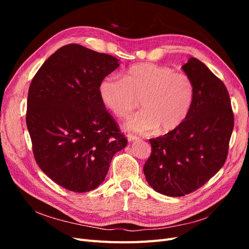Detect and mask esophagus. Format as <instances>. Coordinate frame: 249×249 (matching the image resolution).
Masks as SVG:
<instances>
[{
  "label": "esophagus",
  "mask_w": 249,
  "mask_h": 249,
  "mask_svg": "<svg viewBox=\"0 0 249 249\" xmlns=\"http://www.w3.org/2000/svg\"><path fill=\"white\" fill-rule=\"evenodd\" d=\"M126 138H127V140H129L130 142L138 139V137L136 136V135H133V134H127V135H126Z\"/></svg>",
  "instance_id": "34e87169"
}]
</instances>
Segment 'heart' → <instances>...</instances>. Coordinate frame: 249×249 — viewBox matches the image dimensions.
<instances>
[{
	"instance_id": "obj_1",
	"label": "heart",
	"mask_w": 249,
	"mask_h": 249,
	"mask_svg": "<svg viewBox=\"0 0 249 249\" xmlns=\"http://www.w3.org/2000/svg\"><path fill=\"white\" fill-rule=\"evenodd\" d=\"M103 104L118 118H124L138 107L125 129L147 133L159 127L162 133L178 129L189 115L195 97L192 79L167 66L141 63L131 66L124 78L105 77L99 86Z\"/></svg>"
}]
</instances>
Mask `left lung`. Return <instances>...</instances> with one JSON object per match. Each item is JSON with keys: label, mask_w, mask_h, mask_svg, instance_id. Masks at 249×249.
Wrapping results in <instances>:
<instances>
[{"label": "left lung", "mask_w": 249, "mask_h": 249, "mask_svg": "<svg viewBox=\"0 0 249 249\" xmlns=\"http://www.w3.org/2000/svg\"><path fill=\"white\" fill-rule=\"evenodd\" d=\"M182 69L195 86L189 115L178 129L149 139L143 166L147 183L167 196H184L205 185L223 166L233 129V112L223 82L196 58Z\"/></svg>", "instance_id": "1"}]
</instances>
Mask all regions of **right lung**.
Segmentation results:
<instances>
[{
  "label": "right lung",
  "instance_id": "add662e5",
  "mask_svg": "<svg viewBox=\"0 0 249 249\" xmlns=\"http://www.w3.org/2000/svg\"><path fill=\"white\" fill-rule=\"evenodd\" d=\"M118 59L80 44L60 48L29 87L26 122L36 163L72 192L95 189L127 140L103 104L101 81Z\"/></svg>",
  "mask_w": 249,
  "mask_h": 249
}]
</instances>
